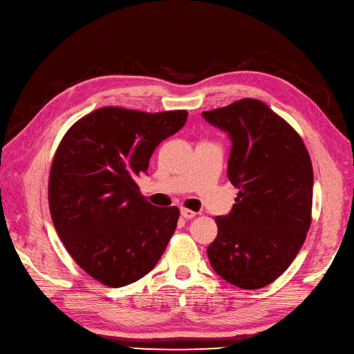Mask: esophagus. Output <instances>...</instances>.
I'll return each instance as SVG.
<instances>
[{
  "label": "esophagus",
  "instance_id": "1",
  "mask_svg": "<svg viewBox=\"0 0 354 354\" xmlns=\"http://www.w3.org/2000/svg\"><path fill=\"white\" fill-rule=\"evenodd\" d=\"M180 212H181V217H185V218H187V220L194 218V217L196 216V212H195V211H192V209H189V208H181V209H180Z\"/></svg>",
  "mask_w": 354,
  "mask_h": 354
}]
</instances>
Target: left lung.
Listing matches in <instances>:
<instances>
[{"label":"left lung","mask_w":354,"mask_h":354,"mask_svg":"<svg viewBox=\"0 0 354 354\" xmlns=\"http://www.w3.org/2000/svg\"><path fill=\"white\" fill-rule=\"evenodd\" d=\"M232 138L227 176L239 189L230 214L216 217L207 248L214 272L242 289L279 277L297 257L312 224L313 168L301 137L257 99L202 112Z\"/></svg>","instance_id":"1"}]
</instances>
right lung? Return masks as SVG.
Returning a JSON list of instances; mask_svg holds the SVG:
<instances>
[{
	"mask_svg": "<svg viewBox=\"0 0 354 354\" xmlns=\"http://www.w3.org/2000/svg\"><path fill=\"white\" fill-rule=\"evenodd\" d=\"M186 111L100 108L75 122L53 158L48 207L59 238L81 269L120 288L151 272L177 227V207L140 194L156 146L183 128Z\"/></svg>",
	"mask_w": 354,
	"mask_h": 354,
	"instance_id": "right-lung-1",
	"label": "right lung"
}]
</instances>
